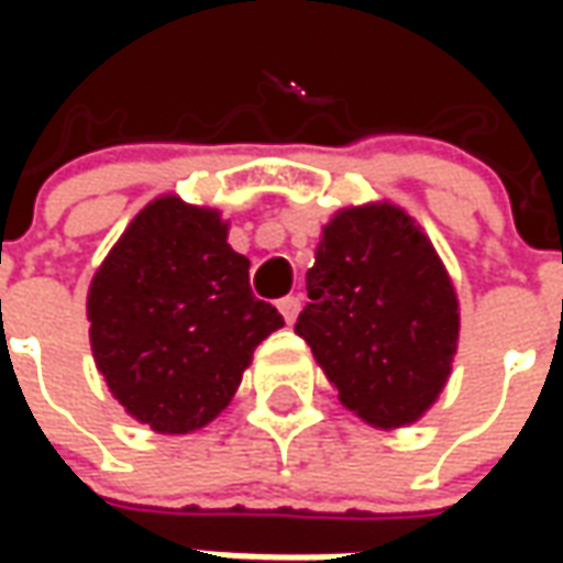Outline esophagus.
Masks as SVG:
<instances>
[{"instance_id": "esophagus-1", "label": "esophagus", "mask_w": 563, "mask_h": 563, "mask_svg": "<svg viewBox=\"0 0 563 563\" xmlns=\"http://www.w3.org/2000/svg\"><path fill=\"white\" fill-rule=\"evenodd\" d=\"M277 310H280L286 322H295L298 310H301V298H295V295H286V298H280V301H277Z\"/></svg>"}]
</instances>
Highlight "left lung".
<instances>
[{
	"label": "left lung",
	"mask_w": 563,
	"mask_h": 563,
	"mask_svg": "<svg viewBox=\"0 0 563 563\" xmlns=\"http://www.w3.org/2000/svg\"><path fill=\"white\" fill-rule=\"evenodd\" d=\"M295 322L343 407L377 428L416 422L459 350V295L428 234L389 201L338 210Z\"/></svg>",
	"instance_id": "1"
}]
</instances>
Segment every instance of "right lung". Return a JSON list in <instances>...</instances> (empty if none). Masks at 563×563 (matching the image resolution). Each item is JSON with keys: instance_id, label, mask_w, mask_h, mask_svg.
Returning <instances> with one entry per match:
<instances>
[{"instance_id": "1", "label": "right lung", "mask_w": 563, "mask_h": 563, "mask_svg": "<svg viewBox=\"0 0 563 563\" xmlns=\"http://www.w3.org/2000/svg\"><path fill=\"white\" fill-rule=\"evenodd\" d=\"M220 210L150 201L87 295L99 374L129 416L159 434L198 431L229 407L253 350L283 325L250 289Z\"/></svg>"}]
</instances>
